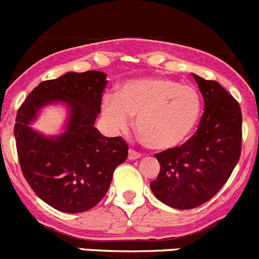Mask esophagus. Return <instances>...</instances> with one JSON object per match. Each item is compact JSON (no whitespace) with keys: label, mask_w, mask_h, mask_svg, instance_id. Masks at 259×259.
Instances as JSON below:
<instances>
[{"label":"esophagus","mask_w":259,"mask_h":259,"mask_svg":"<svg viewBox=\"0 0 259 259\" xmlns=\"http://www.w3.org/2000/svg\"><path fill=\"white\" fill-rule=\"evenodd\" d=\"M140 157H141L140 152H137V151L130 148V151H128V158H130V160H137V158H140Z\"/></svg>","instance_id":"1"}]
</instances>
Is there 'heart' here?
<instances>
[{
	"mask_svg": "<svg viewBox=\"0 0 259 259\" xmlns=\"http://www.w3.org/2000/svg\"><path fill=\"white\" fill-rule=\"evenodd\" d=\"M102 112L113 130H124L136 117V130L152 150H170L188 140L201 113L195 88L167 78L130 80L117 96L106 94Z\"/></svg>",
	"mask_w": 259,
	"mask_h": 259,
	"instance_id": "b5f03b06",
	"label": "heart"
}]
</instances>
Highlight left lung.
<instances>
[{"label": "left lung", "mask_w": 259, "mask_h": 259, "mask_svg": "<svg viewBox=\"0 0 259 259\" xmlns=\"http://www.w3.org/2000/svg\"><path fill=\"white\" fill-rule=\"evenodd\" d=\"M204 99L199 128L185 143L156 153L160 174L153 195L175 209H194L210 200L232 175L242 150L239 103L215 80L193 74Z\"/></svg>", "instance_id": "obj_1"}]
</instances>
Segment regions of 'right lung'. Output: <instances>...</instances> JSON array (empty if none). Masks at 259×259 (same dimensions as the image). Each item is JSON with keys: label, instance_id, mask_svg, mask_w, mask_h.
<instances>
[{"label": "right lung", "instance_id": "1", "mask_svg": "<svg viewBox=\"0 0 259 259\" xmlns=\"http://www.w3.org/2000/svg\"><path fill=\"white\" fill-rule=\"evenodd\" d=\"M106 73H69L41 81L19 108L15 138L30 188L56 210L83 213L108 191L114 168L127 160L122 137H106L94 127L101 113ZM60 101L69 108L66 132L46 138L29 127L42 106Z\"/></svg>", "mask_w": 259, "mask_h": 259}]
</instances>
